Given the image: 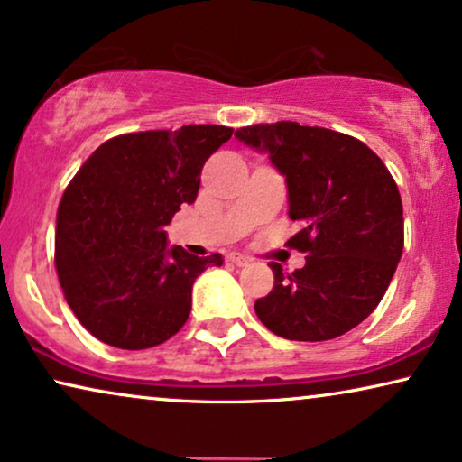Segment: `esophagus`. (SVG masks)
Returning a JSON list of instances; mask_svg holds the SVG:
<instances>
[{
    "label": "esophagus",
    "instance_id": "34e87169",
    "mask_svg": "<svg viewBox=\"0 0 462 462\" xmlns=\"http://www.w3.org/2000/svg\"><path fill=\"white\" fill-rule=\"evenodd\" d=\"M226 261H229L231 264H236V267H245V264L250 263V258L244 256L242 252H229V254H226Z\"/></svg>",
    "mask_w": 462,
    "mask_h": 462
}]
</instances>
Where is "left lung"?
<instances>
[{"instance_id": "left-lung-1", "label": "left lung", "mask_w": 462, "mask_h": 462, "mask_svg": "<svg viewBox=\"0 0 462 462\" xmlns=\"http://www.w3.org/2000/svg\"><path fill=\"white\" fill-rule=\"evenodd\" d=\"M286 179L290 244L305 267L283 273L254 302L258 319L288 340L337 338L368 318L387 292L403 250V208L393 176L357 138L296 122L236 130Z\"/></svg>"}]
</instances>
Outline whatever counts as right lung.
<instances>
[{
  "label": "right lung",
  "mask_w": 462,
  "mask_h": 462,
  "mask_svg": "<svg viewBox=\"0 0 462 462\" xmlns=\"http://www.w3.org/2000/svg\"><path fill=\"white\" fill-rule=\"evenodd\" d=\"M231 134L206 124L116 136L69 182L56 218V271L69 307L98 340L138 351L185 326L195 280L223 256L168 245L166 226L198 198L201 168Z\"/></svg>",
  "instance_id": "right-lung-1"
}]
</instances>
